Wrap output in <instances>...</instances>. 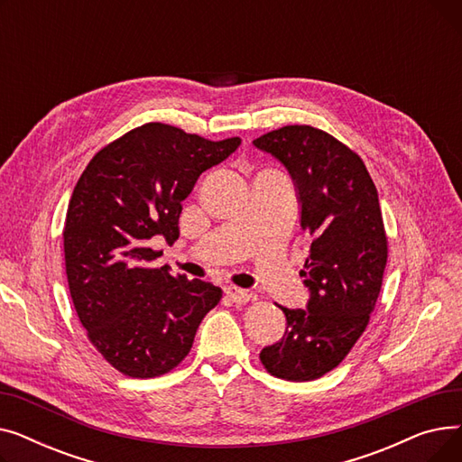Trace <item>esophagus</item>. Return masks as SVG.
I'll return each instance as SVG.
<instances>
[{
    "label": "esophagus",
    "mask_w": 462,
    "mask_h": 462,
    "mask_svg": "<svg viewBox=\"0 0 462 462\" xmlns=\"http://www.w3.org/2000/svg\"><path fill=\"white\" fill-rule=\"evenodd\" d=\"M225 294H226V298H228L232 303H236V305H245V303L251 301V294L247 292V290H241V288H237V286H228V288L225 290Z\"/></svg>",
    "instance_id": "obj_1"
}]
</instances>
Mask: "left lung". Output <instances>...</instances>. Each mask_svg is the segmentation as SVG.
Instances as JSON below:
<instances>
[{
    "mask_svg": "<svg viewBox=\"0 0 462 462\" xmlns=\"http://www.w3.org/2000/svg\"><path fill=\"white\" fill-rule=\"evenodd\" d=\"M292 176L301 228L312 236L301 277L307 309L281 307L286 331L260 361L270 374L309 382L341 363L367 329L387 262L376 187L348 145L310 125H286L253 142Z\"/></svg>",
    "mask_w": 462,
    "mask_h": 462,
    "instance_id": "1",
    "label": "left lung"
}]
</instances>
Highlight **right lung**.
I'll return each mask as SVG.
<instances>
[{"mask_svg":"<svg viewBox=\"0 0 462 462\" xmlns=\"http://www.w3.org/2000/svg\"><path fill=\"white\" fill-rule=\"evenodd\" d=\"M239 143L152 121L97 152L72 190L63 226L69 292L89 343L121 374L176 369L221 301L211 282L152 265L162 251L148 244L153 236L174 244L181 202Z\"/></svg>","mask_w":462,"mask_h":462,"instance_id":"1","label":"right lung"}]
</instances>
